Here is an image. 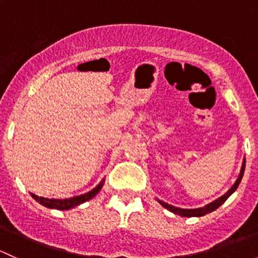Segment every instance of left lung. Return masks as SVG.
Instances as JSON below:
<instances>
[{
  "label": "left lung",
  "instance_id": "8db88e82",
  "mask_svg": "<svg viewBox=\"0 0 258 258\" xmlns=\"http://www.w3.org/2000/svg\"><path fill=\"white\" fill-rule=\"evenodd\" d=\"M244 166H246V161L243 160V163H242V167H241V172H240V175H238V178L236 179V182H235V183H233V186L231 187V188L228 189V191L226 192V194L223 195V196H221L220 199L215 200V201L211 202V204L206 205V206H205V207H200V209H192V210H189V209H179V207H175V206H172V205H168V204H166V202L160 201V200H157V201L160 202V204L162 205V206L165 207V209H167L168 211H171V212L176 213V215L182 216V217H201V216H205V215H207V213L212 212V211L217 210L218 207H220L221 205H222L223 202H225L226 200H227L228 197H230L231 195H232L233 192L236 191V189H237L238 184H240L241 179H242V177H243Z\"/></svg>",
  "mask_w": 258,
  "mask_h": 258
}]
</instances>
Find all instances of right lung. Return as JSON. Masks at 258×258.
I'll return each mask as SVG.
<instances>
[{
  "mask_svg": "<svg viewBox=\"0 0 258 258\" xmlns=\"http://www.w3.org/2000/svg\"><path fill=\"white\" fill-rule=\"evenodd\" d=\"M103 186V179L101 181V183L97 187H95L93 189H91L87 194L80 195V196L71 197V199H64V200H56V199H45V197H40L37 195L31 194V196L36 200L37 202H40L42 206L47 207V209H54V210H71L74 207L79 206V205L83 204V202L88 201V200L93 199L96 195L100 192V189Z\"/></svg>",
  "mask_w": 258,
  "mask_h": 258,
  "instance_id": "obj_1",
  "label": "right lung"
}]
</instances>
